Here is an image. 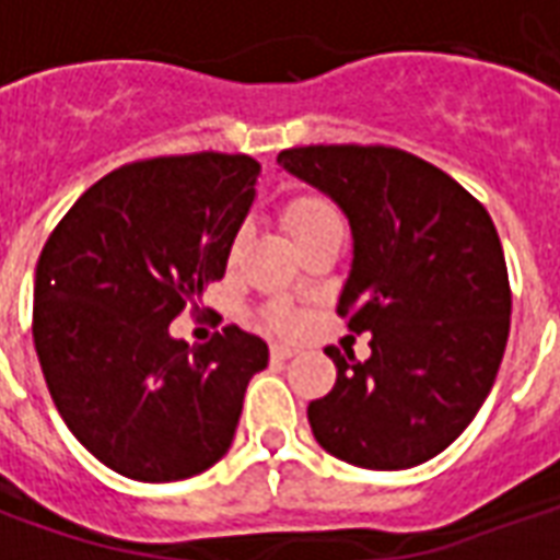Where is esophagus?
I'll return each instance as SVG.
<instances>
[{"mask_svg":"<svg viewBox=\"0 0 560 560\" xmlns=\"http://www.w3.org/2000/svg\"><path fill=\"white\" fill-rule=\"evenodd\" d=\"M269 353H272V360H291V357H296V348H291V345H272Z\"/></svg>","mask_w":560,"mask_h":560,"instance_id":"esophagus-1","label":"esophagus"}]
</instances>
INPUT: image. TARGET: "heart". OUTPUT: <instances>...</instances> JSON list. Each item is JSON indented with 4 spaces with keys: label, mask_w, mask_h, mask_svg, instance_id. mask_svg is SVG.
I'll return each instance as SVG.
<instances>
[{
    "label": "heart",
    "mask_w": 560,
    "mask_h": 560,
    "mask_svg": "<svg viewBox=\"0 0 560 560\" xmlns=\"http://www.w3.org/2000/svg\"><path fill=\"white\" fill-rule=\"evenodd\" d=\"M327 224H341L339 212L336 207L324 200V197L315 195H305L291 200L288 207H284V228L291 233V240H300L305 233L317 231V228H327ZM269 324L276 329H288L293 324L291 312H284V308H276L272 315H269Z\"/></svg>",
    "instance_id": "heart-1"
}]
</instances>
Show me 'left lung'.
Returning <instances> with one entry per match:
<instances>
[{
    "instance_id": "1",
    "label": "left lung",
    "mask_w": 560,
    "mask_h": 560,
    "mask_svg": "<svg viewBox=\"0 0 560 560\" xmlns=\"http://www.w3.org/2000/svg\"><path fill=\"white\" fill-rule=\"evenodd\" d=\"M279 167L351 224L336 312L372 357L329 351L336 387L308 405L329 456L369 470L429 462L465 432L510 336L504 248L489 212L444 171L387 147H300Z\"/></svg>"
}]
</instances>
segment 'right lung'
Here are the masks:
<instances>
[{"instance_id": "right-lung-1", "label": "right lung", "mask_w": 560, "mask_h": 560, "mask_svg": "<svg viewBox=\"0 0 560 560\" xmlns=\"http://www.w3.org/2000/svg\"><path fill=\"white\" fill-rule=\"evenodd\" d=\"M260 164L197 152L107 173L44 245L32 336L56 411L102 465L173 482L233 444L267 341L240 327L188 348L171 320L224 276Z\"/></svg>"}]
</instances>
